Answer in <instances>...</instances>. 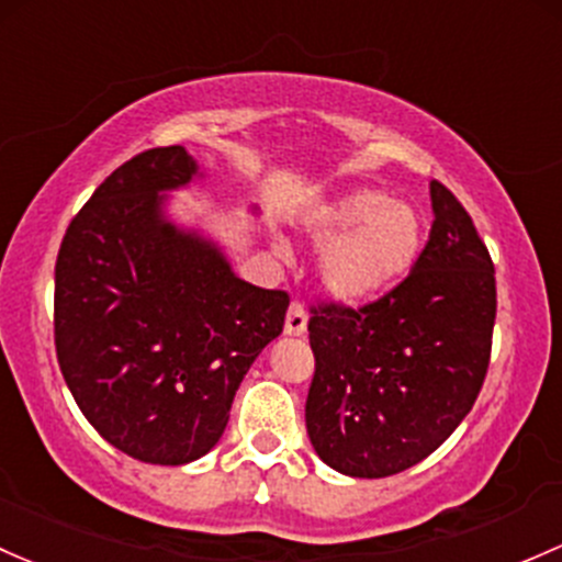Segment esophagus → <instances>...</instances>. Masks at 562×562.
I'll return each instance as SVG.
<instances>
[{"label": "esophagus", "mask_w": 562, "mask_h": 562, "mask_svg": "<svg viewBox=\"0 0 562 562\" xmlns=\"http://www.w3.org/2000/svg\"><path fill=\"white\" fill-rule=\"evenodd\" d=\"M304 330H306V310L299 304V301H293V304L288 306V315H285V334L301 336Z\"/></svg>", "instance_id": "esophagus-1"}]
</instances>
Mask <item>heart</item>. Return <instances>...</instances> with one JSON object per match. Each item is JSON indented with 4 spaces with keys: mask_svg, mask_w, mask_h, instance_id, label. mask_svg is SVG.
<instances>
[{
    "mask_svg": "<svg viewBox=\"0 0 562 562\" xmlns=\"http://www.w3.org/2000/svg\"><path fill=\"white\" fill-rule=\"evenodd\" d=\"M310 232L321 245H330L321 261V280L345 301L387 293L415 269L425 245L420 212L371 188L321 206Z\"/></svg>",
    "mask_w": 562,
    "mask_h": 562,
    "instance_id": "1",
    "label": "heart"
}]
</instances>
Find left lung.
Wrapping results in <instances>:
<instances>
[{"mask_svg":"<svg viewBox=\"0 0 562 562\" xmlns=\"http://www.w3.org/2000/svg\"><path fill=\"white\" fill-rule=\"evenodd\" d=\"M434 226L415 269L363 306H312L306 434L358 480L398 474L463 423L490 366L495 269L463 204L430 182Z\"/></svg>","mask_w":562,"mask_h":562,"instance_id":"obj_1","label":"left lung"}]
</instances>
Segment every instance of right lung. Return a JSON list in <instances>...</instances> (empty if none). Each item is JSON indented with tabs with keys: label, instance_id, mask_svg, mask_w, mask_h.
Listing matches in <instances>:
<instances>
[{
	"label": "right lung",
	"instance_id": "right-lung-1",
	"mask_svg": "<svg viewBox=\"0 0 562 562\" xmlns=\"http://www.w3.org/2000/svg\"><path fill=\"white\" fill-rule=\"evenodd\" d=\"M196 169L180 145L134 156L82 204L56 258L64 382L99 436L142 463L182 465L217 445L236 387L291 304L164 217L161 193Z\"/></svg>",
	"mask_w": 562,
	"mask_h": 562
}]
</instances>
